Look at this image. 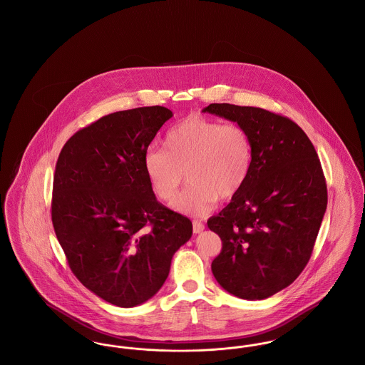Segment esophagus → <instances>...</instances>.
<instances>
[{
  "instance_id": "1",
  "label": "esophagus",
  "mask_w": 365,
  "mask_h": 365,
  "mask_svg": "<svg viewBox=\"0 0 365 365\" xmlns=\"http://www.w3.org/2000/svg\"><path fill=\"white\" fill-rule=\"evenodd\" d=\"M204 230H205L204 223H201V222H198V220H194V222H192V232H194V234H200V232H202Z\"/></svg>"
}]
</instances>
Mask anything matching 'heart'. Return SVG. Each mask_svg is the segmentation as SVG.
Masks as SVG:
<instances>
[{
  "label": "heart",
  "mask_w": 365,
  "mask_h": 365,
  "mask_svg": "<svg viewBox=\"0 0 365 365\" xmlns=\"http://www.w3.org/2000/svg\"><path fill=\"white\" fill-rule=\"evenodd\" d=\"M163 146L146 152L145 174L161 201H171L187 175L190 186L175 198L173 208L190 216L208 215L219 198H232L253 164V143L242 125L204 116L175 124Z\"/></svg>",
  "instance_id": "b5f03b06"
}]
</instances>
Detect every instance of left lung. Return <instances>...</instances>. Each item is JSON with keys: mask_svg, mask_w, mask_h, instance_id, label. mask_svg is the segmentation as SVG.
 Masks as SVG:
<instances>
[{"mask_svg": "<svg viewBox=\"0 0 365 365\" xmlns=\"http://www.w3.org/2000/svg\"><path fill=\"white\" fill-rule=\"evenodd\" d=\"M238 123L253 143L247 180L208 220L222 243L212 272L230 294L264 299L292 284L311 259L327 208V185L312 142L289 118L255 108L202 109Z\"/></svg>", "mask_w": 365, "mask_h": 365, "instance_id": "1", "label": "left lung"}]
</instances>
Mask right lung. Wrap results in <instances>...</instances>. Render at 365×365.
I'll return each mask as SVG.
<instances>
[{
  "label": "right lung",
  "instance_id": "obj_1",
  "mask_svg": "<svg viewBox=\"0 0 365 365\" xmlns=\"http://www.w3.org/2000/svg\"><path fill=\"white\" fill-rule=\"evenodd\" d=\"M164 106L120 110L79 130L63 146L53 178L52 222L71 271L109 304L133 308L168 278L190 219L156 200L143 157Z\"/></svg>",
  "mask_w": 365,
  "mask_h": 365
}]
</instances>
